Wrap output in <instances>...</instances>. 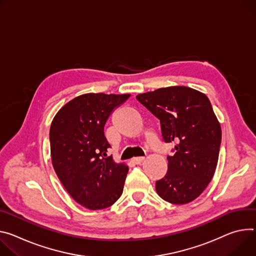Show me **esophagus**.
<instances>
[{
  "instance_id": "34e87169",
  "label": "esophagus",
  "mask_w": 256,
  "mask_h": 256,
  "mask_svg": "<svg viewBox=\"0 0 256 256\" xmlns=\"http://www.w3.org/2000/svg\"><path fill=\"white\" fill-rule=\"evenodd\" d=\"M144 160H145V157H134V158H132V161L134 164H141Z\"/></svg>"
}]
</instances>
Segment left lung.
<instances>
[{
    "label": "left lung",
    "instance_id": "8db88e82",
    "mask_svg": "<svg viewBox=\"0 0 256 256\" xmlns=\"http://www.w3.org/2000/svg\"><path fill=\"white\" fill-rule=\"evenodd\" d=\"M136 98L160 120L164 141L176 143L166 176L156 182L157 194L172 204L195 200L214 174L222 142L210 101L203 92L180 86Z\"/></svg>",
    "mask_w": 256,
    "mask_h": 256
}]
</instances>
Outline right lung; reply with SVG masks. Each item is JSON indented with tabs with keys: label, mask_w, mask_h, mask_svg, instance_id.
I'll use <instances>...</instances> for the list:
<instances>
[{
	"label": "right lung",
	"mask_w": 256,
	"mask_h": 256,
	"mask_svg": "<svg viewBox=\"0 0 256 256\" xmlns=\"http://www.w3.org/2000/svg\"><path fill=\"white\" fill-rule=\"evenodd\" d=\"M130 94H84L65 104L50 128L53 168L78 204L90 210L111 206L122 196L128 168L115 164L104 126Z\"/></svg>",
	"instance_id": "obj_1"
}]
</instances>
